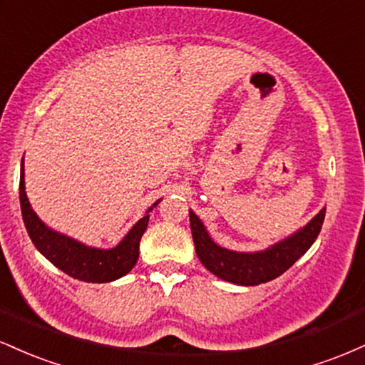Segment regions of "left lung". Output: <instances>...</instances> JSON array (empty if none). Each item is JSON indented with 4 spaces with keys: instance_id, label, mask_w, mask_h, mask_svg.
<instances>
[{
    "instance_id": "left-lung-1",
    "label": "left lung",
    "mask_w": 365,
    "mask_h": 365,
    "mask_svg": "<svg viewBox=\"0 0 365 365\" xmlns=\"http://www.w3.org/2000/svg\"><path fill=\"white\" fill-rule=\"evenodd\" d=\"M324 215L326 209H321L319 215L314 216L311 223L304 226L295 235L279 242L264 252L254 254L233 252V250H226L223 247L216 245L207 235L206 228L200 223L199 217L194 215V211H190V230L192 237H194L197 257L212 274L225 279V282L254 287V284H261L278 278L279 274H283L288 267H292L297 262V259H300L307 252L309 247L319 235Z\"/></svg>"
}]
</instances>
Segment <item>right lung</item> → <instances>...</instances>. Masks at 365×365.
Returning a JSON list of instances; mask_svg holds the SVG:
<instances>
[{"label":"right lung","mask_w":365,"mask_h":365,"mask_svg":"<svg viewBox=\"0 0 365 365\" xmlns=\"http://www.w3.org/2000/svg\"><path fill=\"white\" fill-rule=\"evenodd\" d=\"M158 204L159 200L154 206ZM20 207H22L25 228L36 249L63 273L87 283H108L127 274L139 259L140 238L149 223V215H145L130 230L128 235L111 250L91 249V247L78 244L77 240L53 232L32 211L25 195L24 159L22 175H20ZM153 207L149 211H153Z\"/></svg>","instance_id":"1"}]
</instances>
